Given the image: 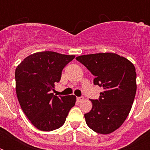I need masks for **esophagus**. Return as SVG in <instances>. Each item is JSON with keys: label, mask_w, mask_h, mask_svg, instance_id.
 I'll return each mask as SVG.
<instances>
[{"label": "esophagus", "mask_w": 150, "mask_h": 150, "mask_svg": "<svg viewBox=\"0 0 150 150\" xmlns=\"http://www.w3.org/2000/svg\"><path fill=\"white\" fill-rule=\"evenodd\" d=\"M83 100H84V97H83V96H80V97H77V101H78V102H82V101Z\"/></svg>", "instance_id": "1"}]
</instances>
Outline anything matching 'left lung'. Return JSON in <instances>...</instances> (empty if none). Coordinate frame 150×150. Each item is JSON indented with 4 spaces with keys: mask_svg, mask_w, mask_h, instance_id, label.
<instances>
[{
    "mask_svg": "<svg viewBox=\"0 0 150 150\" xmlns=\"http://www.w3.org/2000/svg\"><path fill=\"white\" fill-rule=\"evenodd\" d=\"M76 60L95 76V85L103 87L99 100H91L92 110L85 114L87 125L107 135L121 126L128 117L136 93L134 64L114 53L82 55Z\"/></svg>",
    "mask_w": 150,
    "mask_h": 150,
    "instance_id": "8db88e82",
    "label": "left lung"
}]
</instances>
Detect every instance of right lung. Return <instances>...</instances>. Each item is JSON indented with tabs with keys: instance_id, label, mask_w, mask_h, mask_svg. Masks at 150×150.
Returning a JSON list of instances; mask_svg holds the SVG:
<instances>
[{
	"instance_id": "1",
	"label": "right lung",
	"mask_w": 150,
	"mask_h": 150,
	"mask_svg": "<svg viewBox=\"0 0 150 150\" xmlns=\"http://www.w3.org/2000/svg\"><path fill=\"white\" fill-rule=\"evenodd\" d=\"M75 55L37 52L29 55L15 69V90L22 110L39 130L50 132L65 122L76 97L54 96L50 91L61 79V71Z\"/></svg>"
}]
</instances>
